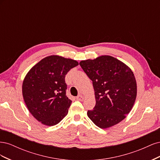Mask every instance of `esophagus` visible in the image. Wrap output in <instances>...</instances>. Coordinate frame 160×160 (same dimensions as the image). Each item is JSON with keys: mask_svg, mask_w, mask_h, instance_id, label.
I'll return each instance as SVG.
<instances>
[{"mask_svg": "<svg viewBox=\"0 0 160 160\" xmlns=\"http://www.w3.org/2000/svg\"><path fill=\"white\" fill-rule=\"evenodd\" d=\"M83 96H82L81 95H78V96H77V98H76V99L77 100H79V101H83Z\"/></svg>", "mask_w": 160, "mask_h": 160, "instance_id": "34e87169", "label": "esophagus"}]
</instances>
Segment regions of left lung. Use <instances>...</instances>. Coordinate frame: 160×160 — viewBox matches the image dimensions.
<instances>
[{
  "label": "left lung",
  "mask_w": 160,
  "mask_h": 160,
  "mask_svg": "<svg viewBox=\"0 0 160 160\" xmlns=\"http://www.w3.org/2000/svg\"><path fill=\"white\" fill-rule=\"evenodd\" d=\"M79 65L93 81L96 104L88 111L97 126L105 129L118 124L132 109L137 84L132 71L115 58L103 55Z\"/></svg>",
  "instance_id": "left-lung-1"
}]
</instances>
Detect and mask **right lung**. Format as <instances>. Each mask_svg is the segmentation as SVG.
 Returning <instances> with one entry per match:
<instances>
[{
	"instance_id": "obj_1",
	"label": "right lung",
	"mask_w": 160,
	"mask_h": 160,
	"mask_svg": "<svg viewBox=\"0 0 160 160\" xmlns=\"http://www.w3.org/2000/svg\"><path fill=\"white\" fill-rule=\"evenodd\" d=\"M78 62L57 55L47 57L28 72L22 95L30 113L42 124L52 126L68 113L72 101L66 95L65 75Z\"/></svg>"
}]
</instances>
